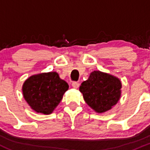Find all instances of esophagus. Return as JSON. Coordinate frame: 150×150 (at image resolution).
<instances>
[{
	"mask_svg": "<svg viewBox=\"0 0 150 150\" xmlns=\"http://www.w3.org/2000/svg\"><path fill=\"white\" fill-rule=\"evenodd\" d=\"M72 87L75 88H78L79 87L80 84H79V83L76 82V81H74V82L72 83Z\"/></svg>",
	"mask_w": 150,
	"mask_h": 150,
	"instance_id": "1",
	"label": "esophagus"
}]
</instances>
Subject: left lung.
<instances>
[{
	"instance_id": "obj_1",
	"label": "left lung",
	"mask_w": 150,
	"mask_h": 150,
	"mask_svg": "<svg viewBox=\"0 0 150 150\" xmlns=\"http://www.w3.org/2000/svg\"><path fill=\"white\" fill-rule=\"evenodd\" d=\"M121 83L116 77L100 71H93L81 83L80 91L86 104L96 112L110 110L120 97Z\"/></svg>"
}]
</instances>
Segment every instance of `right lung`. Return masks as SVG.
Returning a JSON list of instances; mask_svg holds the SVG:
<instances>
[{
  "label": "right lung",
  "mask_w": 150,
  "mask_h": 150,
  "mask_svg": "<svg viewBox=\"0 0 150 150\" xmlns=\"http://www.w3.org/2000/svg\"><path fill=\"white\" fill-rule=\"evenodd\" d=\"M69 86L56 72L30 77L22 87L24 98L33 110L51 114L62 99Z\"/></svg>",
  "instance_id": "right-lung-1"
}]
</instances>
